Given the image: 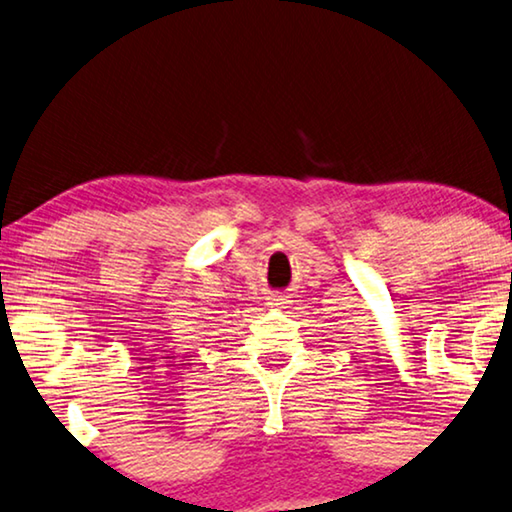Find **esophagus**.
I'll use <instances>...</instances> for the list:
<instances>
[{"instance_id":"34e87169","label":"esophagus","mask_w":512,"mask_h":512,"mask_svg":"<svg viewBox=\"0 0 512 512\" xmlns=\"http://www.w3.org/2000/svg\"><path fill=\"white\" fill-rule=\"evenodd\" d=\"M287 302H289V298L284 296V293H280V291L273 293V296H271V305H275V307H284V305H287Z\"/></svg>"}]
</instances>
